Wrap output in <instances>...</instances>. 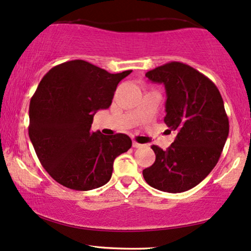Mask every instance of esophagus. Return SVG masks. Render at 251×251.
<instances>
[{"mask_svg":"<svg viewBox=\"0 0 251 251\" xmlns=\"http://www.w3.org/2000/svg\"><path fill=\"white\" fill-rule=\"evenodd\" d=\"M132 147H134V148H142V147H143V145H142V144H140V143H137V142H132Z\"/></svg>","mask_w":251,"mask_h":251,"instance_id":"esophagus-1","label":"esophagus"}]
</instances>
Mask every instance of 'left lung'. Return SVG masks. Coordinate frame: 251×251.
Masks as SVG:
<instances>
[{
	"label": "left lung",
	"instance_id": "8db88e82",
	"mask_svg": "<svg viewBox=\"0 0 251 251\" xmlns=\"http://www.w3.org/2000/svg\"><path fill=\"white\" fill-rule=\"evenodd\" d=\"M145 76L165 86L164 122L177 136L165 151L151 147L156 160L143 177L159 191H188L209 175L224 150L229 132L224 100L214 82L186 64L171 61Z\"/></svg>",
	"mask_w": 251,
	"mask_h": 251
}]
</instances>
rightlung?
Returning <instances> with one entry per match:
<instances>
[{
	"instance_id": "right-lung-1",
	"label": "right lung",
	"mask_w": 251,
	"mask_h": 251,
	"mask_svg": "<svg viewBox=\"0 0 251 251\" xmlns=\"http://www.w3.org/2000/svg\"><path fill=\"white\" fill-rule=\"evenodd\" d=\"M85 60L52 67L43 76L29 108V137L40 164L63 186L89 191L107 184L114 160L131 148L125 134L91 131L94 114L107 109L122 79Z\"/></svg>"
}]
</instances>
